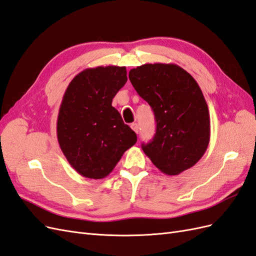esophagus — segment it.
<instances>
[{"label": "esophagus", "instance_id": "esophagus-1", "mask_svg": "<svg viewBox=\"0 0 256 256\" xmlns=\"http://www.w3.org/2000/svg\"><path fill=\"white\" fill-rule=\"evenodd\" d=\"M131 128H132V130L134 131V132H136V134H138V124H136V122L131 124Z\"/></svg>", "mask_w": 256, "mask_h": 256}]
</instances>
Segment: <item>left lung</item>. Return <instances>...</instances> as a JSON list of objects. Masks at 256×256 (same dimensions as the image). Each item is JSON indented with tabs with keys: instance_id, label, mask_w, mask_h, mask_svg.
Returning <instances> with one entry per match:
<instances>
[{
	"instance_id": "left-lung-1",
	"label": "left lung",
	"mask_w": 256,
	"mask_h": 256,
	"mask_svg": "<svg viewBox=\"0 0 256 256\" xmlns=\"http://www.w3.org/2000/svg\"><path fill=\"white\" fill-rule=\"evenodd\" d=\"M129 80L150 104L157 129L142 150L162 173L178 175L194 166L210 140V118L193 76L175 64H144L131 69Z\"/></svg>"
}]
</instances>
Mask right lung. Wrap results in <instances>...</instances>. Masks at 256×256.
Wrapping results in <instances>:
<instances>
[{"instance_id": "add662e5", "label": "right lung", "mask_w": 256, "mask_h": 256, "mask_svg": "<svg viewBox=\"0 0 256 256\" xmlns=\"http://www.w3.org/2000/svg\"><path fill=\"white\" fill-rule=\"evenodd\" d=\"M126 82V67L98 66L76 74L65 90L56 122L58 141L69 164L83 177H106L136 142L134 131L112 106Z\"/></svg>"}]
</instances>
